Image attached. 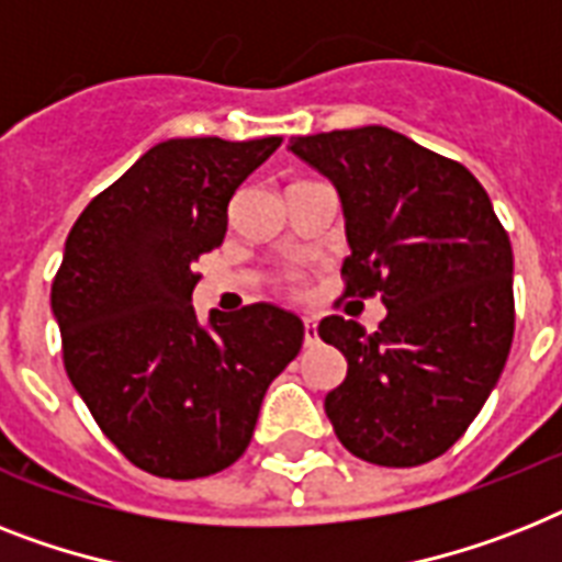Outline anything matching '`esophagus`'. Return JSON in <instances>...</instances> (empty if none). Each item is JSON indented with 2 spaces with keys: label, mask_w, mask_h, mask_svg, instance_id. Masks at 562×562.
<instances>
[{
  "label": "esophagus",
  "mask_w": 562,
  "mask_h": 562,
  "mask_svg": "<svg viewBox=\"0 0 562 562\" xmlns=\"http://www.w3.org/2000/svg\"><path fill=\"white\" fill-rule=\"evenodd\" d=\"M303 344L305 346L317 344V323L314 321H303Z\"/></svg>",
  "instance_id": "1"
}]
</instances>
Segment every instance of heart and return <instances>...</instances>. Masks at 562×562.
<instances>
[{
  "label": "heart",
  "instance_id": "obj_1",
  "mask_svg": "<svg viewBox=\"0 0 562 562\" xmlns=\"http://www.w3.org/2000/svg\"><path fill=\"white\" fill-rule=\"evenodd\" d=\"M282 285H285V289H289L291 294H296V291H300V285H296L294 277H285V280H282Z\"/></svg>",
  "mask_w": 562,
  "mask_h": 562
}]
</instances>
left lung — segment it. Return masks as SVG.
<instances>
[{
    "instance_id": "obj_1",
    "label": "left lung",
    "mask_w": 562,
    "mask_h": 562,
    "mask_svg": "<svg viewBox=\"0 0 562 562\" xmlns=\"http://www.w3.org/2000/svg\"><path fill=\"white\" fill-rule=\"evenodd\" d=\"M337 187L352 257L344 296H381L378 331L326 317L349 363L326 395L340 445L381 468L447 453L503 375L514 340V254L485 187L386 126L291 138Z\"/></svg>"
}]
</instances>
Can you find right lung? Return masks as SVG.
Listing matches in <instances>:
<instances>
[{"instance_id": "obj_1", "label": "right lung", "mask_w": 562, "mask_h": 562, "mask_svg": "<svg viewBox=\"0 0 562 562\" xmlns=\"http://www.w3.org/2000/svg\"><path fill=\"white\" fill-rule=\"evenodd\" d=\"M282 138H172L89 202L52 282L63 363L89 413L135 468L202 479L245 453L266 390L303 346L277 305L210 314L190 303L227 204Z\"/></svg>"}]
</instances>
